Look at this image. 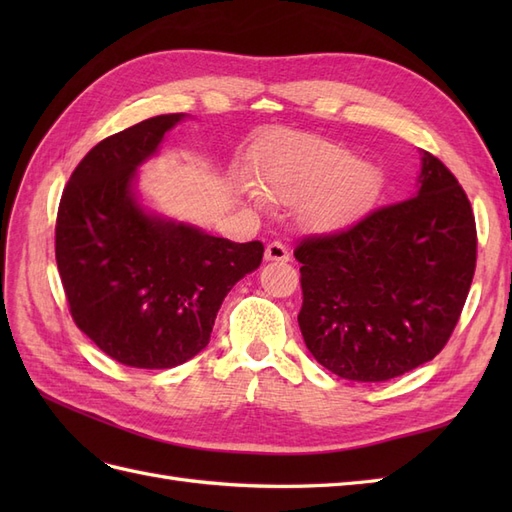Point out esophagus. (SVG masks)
I'll use <instances>...</instances> for the list:
<instances>
[{"instance_id":"34e87169","label":"esophagus","mask_w":512,"mask_h":512,"mask_svg":"<svg viewBox=\"0 0 512 512\" xmlns=\"http://www.w3.org/2000/svg\"><path fill=\"white\" fill-rule=\"evenodd\" d=\"M265 258L271 260V262H288L290 260V252H288V247L284 243L273 241V243L267 245Z\"/></svg>"}]
</instances>
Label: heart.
Here are the masks:
<instances>
[{
	"mask_svg": "<svg viewBox=\"0 0 512 512\" xmlns=\"http://www.w3.org/2000/svg\"><path fill=\"white\" fill-rule=\"evenodd\" d=\"M256 173L262 192L277 203H299L305 198L303 222L318 230L348 224L380 185L374 166L354 162L346 149L318 138H292L271 147L260 158ZM243 194L258 207L267 203L252 185H243Z\"/></svg>",
	"mask_w": 512,
	"mask_h": 512,
	"instance_id": "b5f03b06",
	"label": "heart"
}]
</instances>
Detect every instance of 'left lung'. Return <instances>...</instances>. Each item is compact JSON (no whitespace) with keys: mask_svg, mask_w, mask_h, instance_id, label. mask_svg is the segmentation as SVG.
Segmentation results:
<instances>
[{"mask_svg":"<svg viewBox=\"0 0 512 512\" xmlns=\"http://www.w3.org/2000/svg\"><path fill=\"white\" fill-rule=\"evenodd\" d=\"M421 160L412 198L294 247L305 346L339 378L384 382L431 361L466 305L476 269L472 205L436 156L423 151Z\"/></svg>","mask_w":512,"mask_h":512,"instance_id":"left-lung-1","label":"left lung"}]
</instances>
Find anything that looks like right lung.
<instances>
[{"label": "right lung", "mask_w": 512, "mask_h": 512, "mask_svg": "<svg viewBox=\"0 0 512 512\" xmlns=\"http://www.w3.org/2000/svg\"><path fill=\"white\" fill-rule=\"evenodd\" d=\"M185 115H158L104 138L59 200L55 258L70 314L117 363L168 369L209 344L230 288L260 267V241L232 243L136 203V168Z\"/></svg>", "instance_id": "obj_1"}]
</instances>
